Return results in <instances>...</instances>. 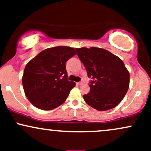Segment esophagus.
Returning a JSON list of instances; mask_svg holds the SVG:
<instances>
[{
  "label": "esophagus",
  "mask_w": 151,
  "mask_h": 151,
  "mask_svg": "<svg viewBox=\"0 0 151 151\" xmlns=\"http://www.w3.org/2000/svg\"><path fill=\"white\" fill-rule=\"evenodd\" d=\"M83 84V81H79V82H77V84H78V85H81V84Z\"/></svg>",
  "instance_id": "obj_1"
}]
</instances>
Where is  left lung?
<instances>
[{
    "instance_id": "8db88e82",
    "label": "left lung",
    "mask_w": 151,
    "mask_h": 151,
    "mask_svg": "<svg viewBox=\"0 0 151 151\" xmlns=\"http://www.w3.org/2000/svg\"><path fill=\"white\" fill-rule=\"evenodd\" d=\"M88 77L94 79L84 101L92 108L104 111L114 109L122 101L129 87L130 74L119 57L105 49L91 47L76 48Z\"/></svg>"
}]
</instances>
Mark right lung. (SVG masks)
Returning a JSON list of instances; mask_svg holds the SVG:
<instances>
[{"label": "right lung", "instance_id": "1", "mask_svg": "<svg viewBox=\"0 0 151 151\" xmlns=\"http://www.w3.org/2000/svg\"><path fill=\"white\" fill-rule=\"evenodd\" d=\"M75 55L73 47H54L44 50L26 65L22 86L34 106L52 110L66 101L76 84L67 79L65 63Z\"/></svg>", "mask_w": 151, "mask_h": 151}]
</instances>
